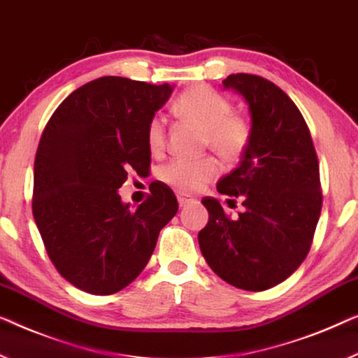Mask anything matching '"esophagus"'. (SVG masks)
I'll list each match as a JSON object with an SVG mask.
<instances>
[{
    "mask_svg": "<svg viewBox=\"0 0 358 358\" xmlns=\"http://www.w3.org/2000/svg\"><path fill=\"white\" fill-rule=\"evenodd\" d=\"M177 199H178V204H180V207H185V206H188L189 202H194L193 197L185 196V194H178V196H177Z\"/></svg>",
    "mask_w": 358,
    "mask_h": 358,
    "instance_id": "esophagus-1",
    "label": "esophagus"
}]
</instances>
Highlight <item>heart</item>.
Returning <instances> with one entry per match:
<instances>
[{
	"instance_id": "obj_1",
	"label": "heart",
	"mask_w": 358,
	"mask_h": 358,
	"mask_svg": "<svg viewBox=\"0 0 358 358\" xmlns=\"http://www.w3.org/2000/svg\"><path fill=\"white\" fill-rule=\"evenodd\" d=\"M181 119L204 131V145L228 162L244 156L252 140V125L244 115L233 114V106L225 96L207 87H194L181 93L175 103ZM146 141L152 152L165 146V119L152 115L148 122ZM220 173V162L213 156L199 159H173L161 169V178L180 193L189 194L204 188Z\"/></svg>"
}]
</instances>
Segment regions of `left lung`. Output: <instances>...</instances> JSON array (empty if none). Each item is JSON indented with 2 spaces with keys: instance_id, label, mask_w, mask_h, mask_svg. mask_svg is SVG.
<instances>
[{
  "instance_id": "1",
  "label": "left lung",
  "mask_w": 358,
  "mask_h": 358,
  "mask_svg": "<svg viewBox=\"0 0 358 358\" xmlns=\"http://www.w3.org/2000/svg\"><path fill=\"white\" fill-rule=\"evenodd\" d=\"M223 87L246 99L252 140L217 191L241 197L244 212L231 220L220 202L204 197L209 222L197 241L222 280L265 291L294 273L310 250L323 201L318 159L301 110L275 83L233 73Z\"/></svg>"
}]
</instances>
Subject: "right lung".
<instances>
[{
	"mask_svg": "<svg viewBox=\"0 0 358 358\" xmlns=\"http://www.w3.org/2000/svg\"><path fill=\"white\" fill-rule=\"evenodd\" d=\"M172 90L169 83L96 78L69 94L43 130L34 218L57 271L90 294H114L130 285L178 210L167 185H156L136 209L117 191L131 169L138 175L149 170L148 122Z\"/></svg>",
	"mask_w": 358,
	"mask_h": 358,
	"instance_id": "right-lung-1",
	"label": "right lung"
}]
</instances>
